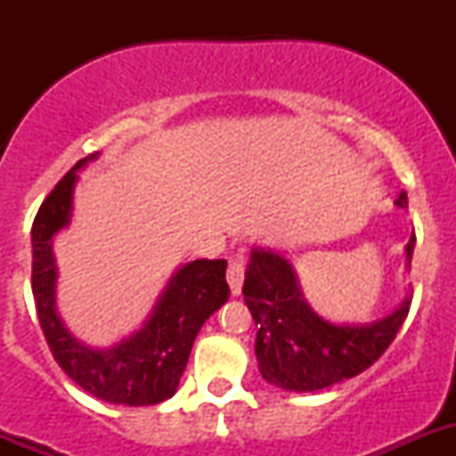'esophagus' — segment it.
<instances>
[{"mask_svg": "<svg viewBox=\"0 0 456 456\" xmlns=\"http://www.w3.org/2000/svg\"><path fill=\"white\" fill-rule=\"evenodd\" d=\"M242 280H245V265H242V260H232L227 269V282L232 287V296H240Z\"/></svg>", "mask_w": 456, "mask_h": 456, "instance_id": "obj_1", "label": "esophagus"}]
</instances>
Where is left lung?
<instances>
[{
	"instance_id": "obj_1",
	"label": "left lung",
	"mask_w": 456,
	"mask_h": 456,
	"mask_svg": "<svg viewBox=\"0 0 456 456\" xmlns=\"http://www.w3.org/2000/svg\"><path fill=\"white\" fill-rule=\"evenodd\" d=\"M395 205L406 209V191ZM415 232L406 245L411 266ZM247 306L257 324V369L269 384L293 393H315L351 379L375 364L411 309V297L390 315L370 324H333L305 300L296 271L284 256L254 247L242 287Z\"/></svg>"
}]
</instances>
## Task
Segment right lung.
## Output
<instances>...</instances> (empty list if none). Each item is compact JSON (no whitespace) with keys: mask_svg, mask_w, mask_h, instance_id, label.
Returning a JSON list of instances; mask_svg holds the SVG:
<instances>
[{"mask_svg":"<svg viewBox=\"0 0 456 456\" xmlns=\"http://www.w3.org/2000/svg\"><path fill=\"white\" fill-rule=\"evenodd\" d=\"M96 154L79 160L48 199L32 223V296L53 357L72 381L110 403L154 406L172 397L185 370L200 326L229 300L224 280L227 260H194L169 278L145 324L110 348H92L63 326L54 305L57 265L54 233L68 227L77 172Z\"/></svg>","mask_w":456,"mask_h":456,"instance_id":"obj_1","label":"right lung"}]
</instances>
